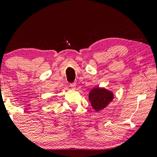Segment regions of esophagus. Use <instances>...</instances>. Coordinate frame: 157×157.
Instances as JSON below:
<instances>
[{
    "mask_svg": "<svg viewBox=\"0 0 157 157\" xmlns=\"http://www.w3.org/2000/svg\"><path fill=\"white\" fill-rule=\"evenodd\" d=\"M70 86L72 89V90H75L76 88V84L75 83H72L70 85Z\"/></svg>",
    "mask_w": 157,
    "mask_h": 157,
    "instance_id": "1",
    "label": "esophagus"
}]
</instances>
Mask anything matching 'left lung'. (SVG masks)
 Segmentation results:
<instances>
[{
    "instance_id": "left-lung-1",
    "label": "left lung",
    "mask_w": 157,
    "mask_h": 157,
    "mask_svg": "<svg viewBox=\"0 0 157 157\" xmlns=\"http://www.w3.org/2000/svg\"><path fill=\"white\" fill-rule=\"evenodd\" d=\"M88 97L92 108L97 112H99L106 108L113 101L114 94L112 91L105 87L95 86L90 91Z\"/></svg>"
}]
</instances>
